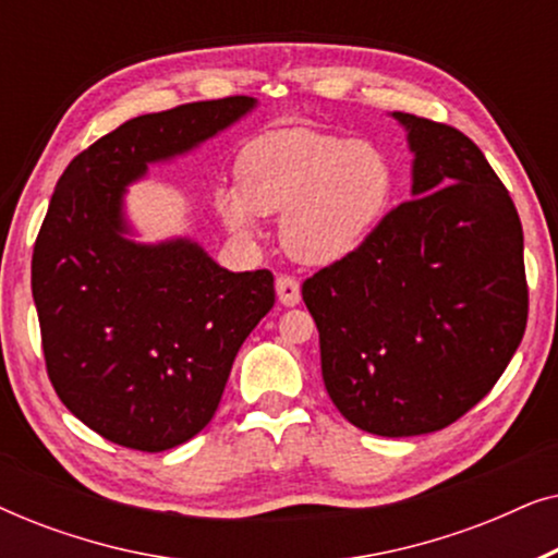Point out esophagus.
I'll list each match as a JSON object with an SVG mask.
<instances>
[{
  "label": "esophagus",
  "mask_w": 558,
  "mask_h": 558,
  "mask_svg": "<svg viewBox=\"0 0 558 558\" xmlns=\"http://www.w3.org/2000/svg\"><path fill=\"white\" fill-rule=\"evenodd\" d=\"M277 296L284 307H294V304H300L302 300L300 281L294 277H277Z\"/></svg>",
  "instance_id": "34e87169"
}]
</instances>
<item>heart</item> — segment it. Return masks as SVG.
I'll return each instance as SVG.
<instances>
[{
  "instance_id": "heart-1",
  "label": "heart",
  "mask_w": 558,
  "mask_h": 558,
  "mask_svg": "<svg viewBox=\"0 0 558 558\" xmlns=\"http://www.w3.org/2000/svg\"><path fill=\"white\" fill-rule=\"evenodd\" d=\"M239 190L216 193V210L241 239L258 213H281V243L304 264H335L357 251L391 203L396 174L376 144L292 126L251 140L235 159Z\"/></svg>"
}]
</instances>
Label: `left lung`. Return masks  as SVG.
Masks as SVG:
<instances>
[{"label": "left lung", "instance_id": "obj_1", "mask_svg": "<svg viewBox=\"0 0 558 558\" xmlns=\"http://www.w3.org/2000/svg\"><path fill=\"white\" fill-rule=\"evenodd\" d=\"M407 129L411 201L353 254L302 284L327 393L357 429L416 437L485 399L529 319L523 228L477 144L393 111Z\"/></svg>", "mask_w": 558, "mask_h": 558}]
</instances>
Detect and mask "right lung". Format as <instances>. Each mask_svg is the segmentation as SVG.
I'll list each match as a JSON object with an SVG mask.
<instances>
[{"label": "right lung", "instance_id": "add662e5", "mask_svg": "<svg viewBox=\"0 0 558 558\" xmlns=\"http://www.w3.org/2000/svg\"><path fill=\"white\" fill-rule=\"evenodd\" d=\"M251 96L129 119L83 149L52 193L33 254L50 384L113 445L165 452L216 414L235 353L274 307L271 271H228L201 243L129 239L124 193L246 117Z\"/></svg>", "mask_w": 558, "mask_h": 558}]
</instances>
